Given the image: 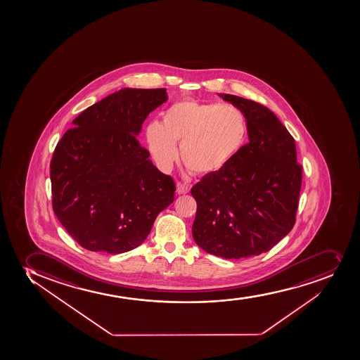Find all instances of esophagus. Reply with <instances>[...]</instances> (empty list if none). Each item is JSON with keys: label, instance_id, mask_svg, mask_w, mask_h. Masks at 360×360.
Listing matches in <instances>:
<instances>
[{"label": "esophagus", "instance_id": "1", "mask_svg": "<svg viewBox=\"0 0 360 360\" xmlns=\"http://www.w3.org/2000/svg\"><path fill=\"white\" fill-rule=\"evenodd\" d=\"M190 191L189 186H186V184H183V183H177V193H188Z\"/></svg>", "mask_w": 360, "mask_h": 360}]
</instances>
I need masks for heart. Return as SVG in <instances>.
I'll use <instances>...</instances> for the list:
<instances>
[{
    "label": "heart",
    "mask_w": 360,
    "mask_h": 360,
    "mask_svg": "<svg viewBox=\"0 0 360 360\" xmlns=\"http://www.w3.org/2000/svg\"><path fill=\"white\" fill-rule=\"evenodd\" d=\"M162 121L147 124V146L162 171L177 162L181 143L183 162L198 176L217 174L236 158L248 138V121L234 105L174 102L162 114Z\"/></svg>",
    "instance_id": "b5f03b06"
}]
</instances>
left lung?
Here are the masks:
<instances>
[{"mask_svg": "<svg viewBox=\"0 0 360 360\" xmlns=\"http://www.w3.org/2000/svg\"><path fill=\"white\" fill-rule=\"evenodd\" d=\"M219 95L244 114L248 143L224 170L193 186L198 203L193 236L207 253L240 259L269 251L292 229L302 167L294 138L270 109Z\"/></svg>", "mask_w": 360, "mask_h": 360, "instance_id": "left-lung-1", "label": "left lung"}]
</instances>
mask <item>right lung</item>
<instances>
[{"label": "right lung", "mask_w": 360, "mask_h": 360, "mask_svg": "<svg viewBox=\"0 0 360 360\" xmlns=\"http://www.w3.org/2000/svg\"><path fill=\"white\" fill-rule=\"evenodd\" d=\"M167 98L165 89L119 90L82 112L57 143L52 207L82 248L131 251L174 202V179L153 165L136 138L148 114Z\"/></svg>", "instance_id": "right-lung-1"}]
</instances>
